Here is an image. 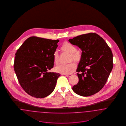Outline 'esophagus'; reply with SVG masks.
<instances>
[{
  "mask_svg": "<svg viewBox=\"0 0 126 126\" xmlns=\"http://www.w3.org/2000/svg\"><path fill=\"white\" fill-rule=\"evenodd\" d=\"M72 75V74H66V75H65V76H66V77H68V78L71 77Z\"/></svg>",
  "mask_w": 126,
  "mask_h": 126,
  "instance_id": "esophagus-1",
  "label": "esophagus"
}]
</instances>
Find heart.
Masks as SVG:
<instances>
[{
	"mask_svg": "<svg viewBox=\"0 0 126 126\" xmlns=\"http://www.w3.org/2000/svg\"><path fill=\"white\" fill-rule=\"evenodd\" d=\"M61 49L63 51L70 54V60H73L76 62L80 61L81 59V54L79 51L77 50L76 47L69 42L64 43ZM53 61L54 63L58 65L59 63L60 56L58 51H54L53 54ZM76 69V65L74 62H71L66 65H60L55 68L56 72L63 74H70L74 72Z\"/></svg>",
	"mask_w": 126,
	"mask_h": 126,
	"instance_id": "heart-1",
	"label": "heart"
}]
</instances>
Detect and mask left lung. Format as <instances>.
Here are the masks:
<instances>
[{
	"label": "left lung",
	"instance_id": "left-lung-1",
	"mask_svg": "<svg viewBox=\"0 0 126 126\" xmlns=\"http://www.w3.org/2000/svg\"><path fill=\"white\" fill-rule=\"evenodd\" d=\"M68 41L82 49L77 70L78 83L72 89L79 95L94 94L103 87L113 68V55L105 41L90 32L70 39Z\"/></svg>",
	"mask_w": 126,
	"mask_h": 126
}]
</instances>
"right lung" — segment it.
<instances>
[{
    "mask_svg": "<svg viewBox=\"0 0 126 126\" xmlns=\"http://www.w3.org/2000/svg\"><path fill=\"white\" fill-rule=\"evenodd\" d=\"M59 41L32 36L17 49L14 70L20 85L31 96L44 98L54 90L60 74L47 71L53 67V54Z\"/></svg>",
    "mask_w": 126,
    "mask_h": 126,
    "instance_id": "add662e5",
    "label": "right lung"
}]
</instances>
